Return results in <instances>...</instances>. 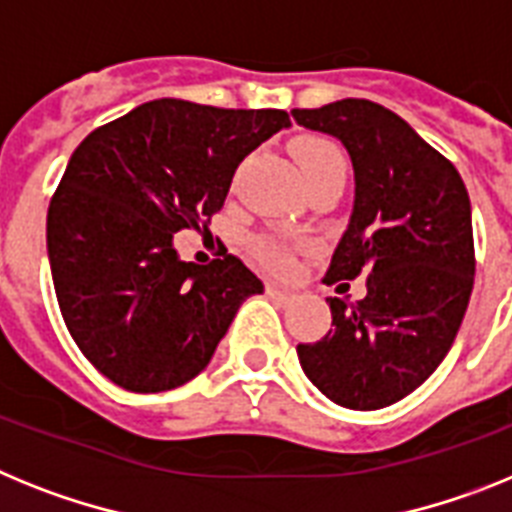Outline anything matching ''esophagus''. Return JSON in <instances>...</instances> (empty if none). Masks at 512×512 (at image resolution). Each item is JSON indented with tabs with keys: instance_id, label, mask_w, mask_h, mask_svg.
Returning <instances> with one entry per match:
<instances>
[{
	"instance_id": "34e87169",
	"label": "esophagus",
	"mask_w": 512,
	"mask_h": 512,
	"mask_svg": "<svg viewBox=\"0 0 512 512\" xmlns=\"http://www.w3.org/2000/svg\"><path fill=\"white\" fill-rule=\"evenodd\" d=\"M265 293H268L273 301H278V304H286V301L293 299L291 291H286V288H281V286H275V283H268V286H265Z\"/></svg>"
}]
</instances>
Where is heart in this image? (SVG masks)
<instances>
[{
	"instance_id": "heart-1",
	"label": "heart",
	"mask_w": 512,
	"mask_h": 512,
	"mask_svg": "<svg viewBox=\"0 0 512 512\" xmlns=\"http://www.w3.org/2000/svg\"><path fill=\"white\" fill-rule=\"evenodd\" d=\"M293 157H296V164L301 167L309 185L335 175L345 177V170H348V162H345L340 146L332 139H324V136H301L293 144ZM252 250H255L260 265H265L273 273H288L293 268V244L286 239L260 237L255 239Z\"/></svg>"
}]
</instances>
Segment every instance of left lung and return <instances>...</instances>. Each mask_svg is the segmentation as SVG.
I'll use <instances>...</instances> for the list:
<instances>
[{"label":"left lung","mask_w":512,"mask_h":512,"mask_svg":"<svg viewBox=\"0 0 512 512\" xmlns=\"http://www.w3.org/2000/svg\"><path fill=\"white\" fill-rule=\"evenodd\" d=\"M311 131L337 136L355 170V206L322 281L366 275V296H330L332 330L299 342L309 381L350 410H381L415 391L446 358L474 286L464 180L397 113L371 100L296 108Z\"/></svg>","instance_id":"obj_1"}]
</instances>
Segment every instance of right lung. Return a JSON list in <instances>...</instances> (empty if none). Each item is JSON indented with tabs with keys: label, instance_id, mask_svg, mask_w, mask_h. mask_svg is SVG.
Returning a JSON list of instances; mask_svg holds the SVG:
<instances>
[{
	"label": "right lung",
	"instance_id": "1",
	"mask_svg": "<svg viewBox=\"0 0 512 512\" xmlns=\"http://www.w3.org/2000/svg\"><path fill=\"white\" fill-rule=\"evenodd\" d=\"M291 126L286 110L162 97L105 123L71 154L48 206L46 242L66 330L113 384L154 394L211 361L262 281L239 257H177L172 234L224 208L242 159Z\"/></svg>",
	"mask_w": 512,
	"mask_h": 512
}]
</instances>
